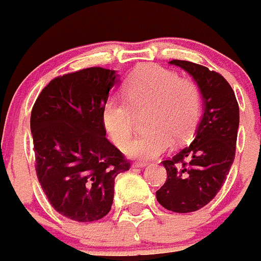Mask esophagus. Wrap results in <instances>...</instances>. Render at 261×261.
Instances as JSON below:
<instances>
[{"label": "esophagus", "mask_w": 261, "mask_h": 261, "mask_svg": "<svg viewBox=\"0 0 261 261\" xmlns=\"http://www.w3.org/2000/svg\"><path fill=\"white\" fill-rule=\"evenodd\" d=\"M148 164L147 163H134L133 168H145Z\"/></svg>", "instance_id": "obj_1"}]
</instances>
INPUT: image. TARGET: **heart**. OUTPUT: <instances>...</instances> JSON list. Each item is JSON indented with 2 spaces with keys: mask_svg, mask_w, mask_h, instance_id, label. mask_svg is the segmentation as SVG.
<instances>
[{
  "mask_svg": "<svg viewBox=\"0 0 261 261\" xmlns=\"http://www.w3.org/2000/svg\"><path fill=\"white\" fill-rule=\"evenodd\" d=\"M125 96H110L102 108V122L110 139L126 147L136 127L138 116H144L145 133L127 147L128 156L153 160L168 151L173 138L185 142L198 127L201 96L198 84L177 72L148 65L131 75Z\"/></svg>",
  "mask_w": 261,
  "mask_h": 261,
  "instance_id": "heart-1",
  "label": "heart"
}]
</instances>
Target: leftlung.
<instances>
[{"instance_id": "1", "label": "left lung", "mask_w": 261, "mask_h": 261, "mask_svg": "<svg viewBox=\"0 0 261 261\" xmlns=\"http://www.w3.org/2000/svg\"><path fill=\"white\" fill-rule=\"evenodd\" d=\"M170 63L186 70L198 83L204 114L191 144L163 161L168 178L156 198L168 211L189 213L205 206L225 183L236 157L239 107L221 74L190 61Z\"/></svg>"}]
</instances>
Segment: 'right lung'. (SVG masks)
Here are the masks:
<instances>
[{"instance_id":"right-lung-1","label":"right lung","mask_w":261,"mask_h":261,"mask_svg":"<svg viewBox=\"0 0 261 261\" xmlns=\"http://www.w3.org/2000/svg\"><path fill=\"white\" fill-rule=\"evenodd\" d=\"M118 83L114 70L88 67L60 75L31 113L35 169L50 205L78 222L109 213L114 179L128 170L125 154L105 138L102 108Z\"/></svg>"}]
</instances>
